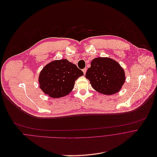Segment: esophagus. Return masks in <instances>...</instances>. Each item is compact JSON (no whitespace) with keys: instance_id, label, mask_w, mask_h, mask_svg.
I'll return each instance as SVG.
<instances>
[{"instance_id":"esophagus-1","label":"esophagus","mask_w":157,"mask_h":157,"mask_svg":"<svg viewBox=\"0 0 157 157\" xmlns=\"http://www.w3.org/2000/svg\"><path fill=\"white\" fill-rule=\"evenodd\" d=\"M83 74L85 75V74H86V68H85V69H83Z\"/></svg>"}]
</instances>
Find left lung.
Listing matches in <instances>:
<instances>
[{"label": "left lung", "mask_w": 157, "mask_h": 157, "mask_svg": "<svg viewBox=\"0 0 157 157\" xmlns=\"http://www.w3.org/2000/svg\"><path fill=\"white\" fill-rule=\"evenodd\" d=\"M85 77L94 90L106 95L119 91L126 80L122 67L117 62L109 57L93 59Z\"/></svg>", "instance_id": "obj_1"}]
</instances>
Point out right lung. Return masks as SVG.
Wrapping results in <instances>:
<instances>
[{
	"label": "right lung",
	"mask_w": 157,
	"mask_h": 157,
	"mask_svg": "<svg viewBox=\"0 0 157 157\" xmlns=\"http://www.w3.org/2000/svg\"><path fill=\"white\" fill-rule=\"evenodd\" d=\"M83 72L67 59L49 62L41 70L38 82L40 88L49 97L58 98L69 94L75 80Z\"/></svg>",
	"instance_id": "add662e5"
}]
</instances>
